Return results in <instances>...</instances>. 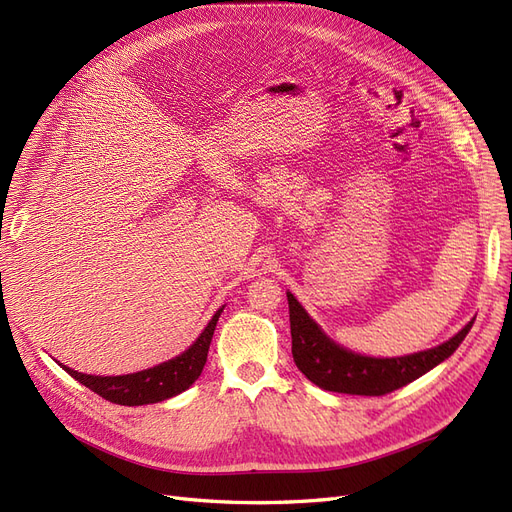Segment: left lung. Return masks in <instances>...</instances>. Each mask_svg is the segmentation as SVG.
<instances>
[{"instance_id": "1", "label": "left lung", "mask_w": 512, "mask_h": 512, "mask_svg": "<svg viewBox=\"0 0 512 512\" xmlns=\"http://www.w3.org/2000/svg\"><path fill=\"white\" fill-rule=\"evenodd\" d=\"M290 333H292V359L324 391L380 397L393 393L412 380L421 378L429 369L451 356L472 329L468 322L455 337L442 346L397 359H371V356L344 350L324 335L318 324L307 316L299 301L288 292Z\"/></svg>"}]
</instances>
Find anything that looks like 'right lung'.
<instances>
[{
  "instance_id": "right-lung-1",
  "label": "right lung",
  "mask_w": 512,
  "mask_h": 512,
  "mask_svg": "<svg viewBox=\"0 0 512 512\" xmlns=\"http://www.w3.org/2000/svg\"><path fill=\"white\" fill-rule=\"evenodd\" d=\"M222 314V309L215 312L207 329L200 333L196 342L185 350L177 359L156 365L145 371H138V374L128 376H87L81 371H74L66 365L64 367L68 374L85 384L87 389L98 393L102 399L111 401V404L119 406H145V404H158L168 397H175L183 393L185 389L198 380L203 374V367L207 363V352L211 337L215 331V324Z\"/></svg>"
}]
</instances>
